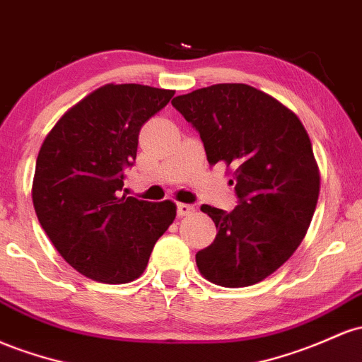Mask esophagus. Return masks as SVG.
Returning <instances> with one entry per match:
<instances>
[{
  "label": "esophagus",
  "instance_id": "obj_1",
  "mask_svg": "<svg viewBox=\"0 0 362 362\" xmlns=\"http://www.w3.org/2000/svg\"><path fill=\"white\" fill-rule=\"evenodd\" d=\"M196 211V206L192 204H185V202H180V204H177V213L178 216H187V214Z\"/></svg>",
  "mask_w": 362,
  "mask_h": 362
}]
</instances>
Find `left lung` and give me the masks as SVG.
<instances>
[{
    "mask_svg": "<svg viewBox=\"0 0 362 362\" xmlns=\"http://www.w3.org/2000/svg\"><path fill=\"white\" fill-rule=\"evenodd\" d=\"M199 132L206 156L232 166L239 204L201 206L216 225L196 254L201 275L221 287H249L276 272L303 242L315 214L320 173L296 113L245 84H216L173 98Z\"/></svg>",
    "mask_w": 362,
    "mask_h": 362,
    "instance_id": "left-lung-1",
    "label": "left lung"
}]
</instances>
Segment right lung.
I'll use <instances>...</instances> for the list:
<instances>
[{"mask_svg": "<svg viewBox=\"0 0 362 362\" xmlns=\"http://www.w3.org/2000/svg\"><path fill=\"white\" fill-rule=\"evenodd\" d=\"M175 90L108 84L59 118L35 161V214L63 259L103 284L142 275L154 244L173 223L172 201L122 196L139 132Z\"/></svg>", "mask_w": 362, "mask_h": 362, "instance_id": "obj_1", "label": "right lung"}]
</instances>
